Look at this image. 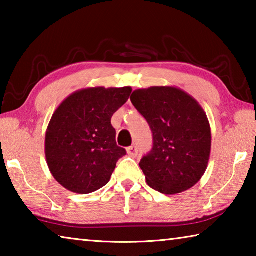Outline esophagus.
I'll return each mask as SVG.
<instances>
[{
  "instance_id": "obj_1",
  "label": "esophagus",
  "mask_w": 256,
  "mask_h": 256,
  "mask_svg": "<svg viewBox=\"0 0 256 256\" xmlns=\"http://www.w3.org/2000/svg\"><path fill=\"white\" fill-rule=\"evenodd\" d=\"M128 154L131 156V157H136V156L138 154V148L136 146H128V148L126 149Z\"/></svg>"
}]
</instances>
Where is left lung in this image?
<instances>
[{"label":"left lung","instance_id":"obj_1","mask_svg":"<svg viewBox=\"0 0 256 256\" xmlns=\"http://www.w3.org/2000/svg\"><path fill=\"white\" fill-rule=\"evenodd\" d=\"M131 102L154 136L152 150L138 164L146 184L167 196L193 188L211 152L210 123L200 104L170 86L134 90Z\"/></svg>","mask_w":256,"mask_h":256}]
</instances>
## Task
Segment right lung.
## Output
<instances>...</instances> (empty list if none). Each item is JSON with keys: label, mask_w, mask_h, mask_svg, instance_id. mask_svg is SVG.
Wrapping results in <instances>:
<instances>
[{"label": "right lung", "mask_w": 256, "mask_h": 256, "mask_svg": "<svg viewBox=\"0 0 256 256\" xmlns=\"http://www.w3.org/2000/svg\"><path fill=\"white\" fill-rule=\"evenodd\" d=\"M131 92V86L84 88L56 108L46 130L45 156L63 188L89 194L110 182L118 160L126 154L116 144L110 120Z\"/></svg>", "instance_id": "add662e5"}]
</instances>
